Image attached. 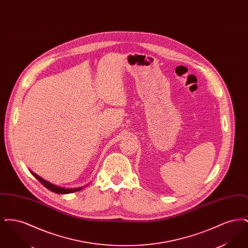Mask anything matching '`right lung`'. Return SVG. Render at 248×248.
Listing matches in <instances>:
<instances>
[{
	"label": "right lung",
	"instance_id": "right-lung-1",
	"mask_svg": "<svg viewBox=\"0 0 248 248\" xmlns=\"http://www.w3.org/2000/svg\"><path fill=\"white\" fill-rule=\"evenodd\" d=\"M31 171V170H30ZM31 175L33 176V177H35L46 188H47L49 190H51V191H53V192H55V193H60V194H68V193H72V192H76V191H79V190H81V189H83L82 187H79V188H63V187H59V186H56V185H54V184H52V183H50L49 181L47 180H46V179H44V178H42L41 177H39L37 174H35L34 172H32V171H31Z\"/></svg>",
	"mask_w": 248,
	"mask_h": 248
}]
</instances>
